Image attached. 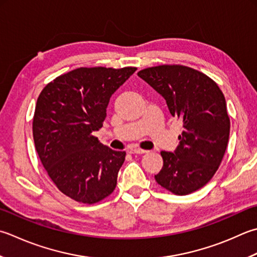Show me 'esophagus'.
<instances>
[{
	"label": "esophagus",
	"mask_w": 257,
	"mask_h": 257,
	"mask_svg": "<svg viewBox=\"0 0 257 257\" xmlns=\"http://www.w3.org/2000/svg\"><path fill=\"white\" fill-rule=\"evenodd\" d=\"M128 152H129L130 154H146V153H147V150H144V149L134 147V148H130V149L128 150Z\"/></svg>",
	"instance_id": "1"
}]
</instances>
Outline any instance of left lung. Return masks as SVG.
Instances as JSON below:
<instances>
[{
	"label": "left lung",
	"instance_id": "1",
	"mask_svg": "<svg viewBox=\"0 0 257 257\" xmlns=\"http://www.w3.org/2000/svg\"><path fill=\"white\" fill-rule=\"evenodd\" d=\"M138 75L163 95L173 117L183 120L177 149L160 153L164 166L156 182L178 196L196 192L213 178L227 148L230 121L222 90L208 75L180 64L147 68Z\"/></svg>",
	"mask_w": 257,
	"mask_h": 257
}]
</instances>
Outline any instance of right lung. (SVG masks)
I'll return each instance as SVG.
<instances>
[{
    "label": "right lung",
    "instance_id": "right-lung-1",
    "mask_svg": "<svg viewBox=\"0 0 257 257\" xmlns=\"http://www.w3.org/2000/svg\"><path fill=\"white\" fill-rule=\"evenodd\" d=\"M137 68H78L49 82L33 115L39 158L60 192L94 204L111 194L125 153L99 143L110 97Z\"/></svg>",
    "mask_w": 257,
    "mask_h": 257
}]
</instances>
